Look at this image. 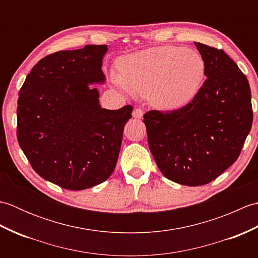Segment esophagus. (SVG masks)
Masks as SVG:
<instances>
[{
    "label": "esophagus",
    "mask_w": 258,
    "mask_h": 258,
    "mask_svg": "<svg viewBox=\"0 0 258 258\" xmlns=\"http://www.w3.org/2000/svg\"><path fill=\"white\" fill-rule=\"evenodd\" d=\"M143 114H144L143 109L140 108V107L135 108L134 111H133V113H132V115H133V117H134V118H142V117H143Z\"/></svg>",
    "instance_id": "esophagus-1"
}]
</instances>
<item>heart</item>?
Listing matches in <instances>:
<instances>
[{
    "label": "heart",
    "instance_id": "b5f03b06",
    "mask_svg": "<svg viewBox=\"0 0 258 258\" xmlns=\"http://www.w3.org/2000/svg\"><path fill=\"white\" fill-rule=\"evenodd\" d=\"M118 65L120 72L111 74L113 83L130 95H149L153 105L162 109H177L193 101L205 75L199 53L172 45L131 54Z\"/></svg>",
    "mask_w": 258,
    "mask_h": 258
}]
</instances>
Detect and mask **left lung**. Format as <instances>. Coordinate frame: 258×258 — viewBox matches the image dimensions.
Masks as SVG:
<instances>
[{"label":"left lung","instance_id":"1","mask_svg":"<svg viewBox=\"0 0 258 258\" xmlns=\"http://www.w3.org/2000/svg\"><path fill=\"white\" fill-rule=\"evenodd\" d=\"M206 81L193 101L144 115L147 141L162 174L175 183L208 184L237 160L253 123L248 81L223 50L194 43Z\"/></svg>","mask_w":258,"mask_h":258}]
</instances>
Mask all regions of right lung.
I'll return each mask as SVG.
<instances>
[{"label": "right lung", "instance_id": "1", "mask_svg": "<svg viewBox=\"0 0 258 258\" xmlns=\"http://www.w3.org/2000/svg\"><path fill=\"white\" fill-rule=\"evenodd\" d=\"M107 45L58 51L27 74L18 100L16 135L33 169L59 187L81 190L106 180L116 165L133 107L102 108Z\"/></svg>", "mask_w": 258, "mask_h": 258}]
</instances>
